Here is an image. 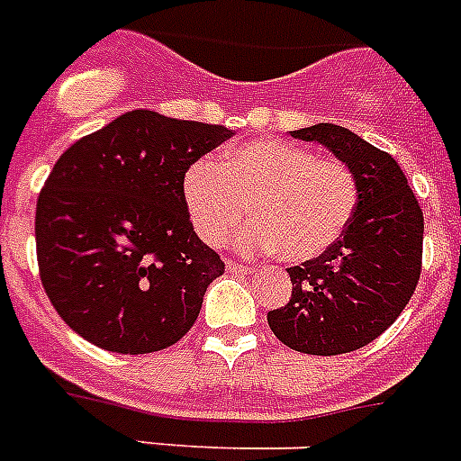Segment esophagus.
<instances>
[{
    "label": "esophagus",
    "mask_w": 461,
    "mask_h": 461,
    "mask_svg": "<svg viewBox=\"0 0 461 461\" xmlns=\"http://www.w3.org/2000/svg\"><path fill=\"white\" fill-rule=\"evenodd\" d=\"M227 272H231V274H250V272H253V269H250V267H246V265H239V262H227Z\"/></svg>",
    "instance_id": "34e87169"
}]
</instances>
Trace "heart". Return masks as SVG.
<instances>
[{
	"label": "heart",
	"instance_id": "1",
	"mask_svg": "<svg viewBox=\"0 0 461 461\" xmlns=\"http://www.w3.org/2000/svg\"><path fill=\"white\" fill-rule=\"evenodd\" d=\"M183 199L196 237L220 243L250 218L237 237L241 250L274 253L285 262L321 258L342 239L358 203L354 173L314 149L284 140L231 147L218 164H194Z\"/></svg>",
	"mask_w": 461,
	"mask_h": 461
}]
</instances>
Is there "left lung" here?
<instances>
[{"label":"left lung","mask_w":461,"mask_h":461,"mask_svg":"<svg viewBox=\"0 0 461 461\" xmlns=\"http://www.w3.org/2000/svg\"><path fill=\"white\" fill-rule=\"evenodd\" d=\"M290 135L339 158L354 173L358 203L328 253L290 267V303L269 312L267 323L290 349L347 354L380 338L410 303L420 281L424 215L392 154L335 123Z\"/></svg>","instance_id":"obj_1"}]
</instances>
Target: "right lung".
<instances>
[{"label":"right lung","mask_w":461,"mask_h":461,"mask_svg":"<svg viewBox=\"0 0 461 461\" xmlns=\"http://www.w3.org/2000/svg\"><path fill=\"white\" fill-rule=\"evenodd\" d=\"M227 138L224 126L133 110L60 154L34 237L46 295L77 335L152 354L194 326L224 262L194 234L183 180Z\"/></svg>","instance_id":"1"}]
</instances>
